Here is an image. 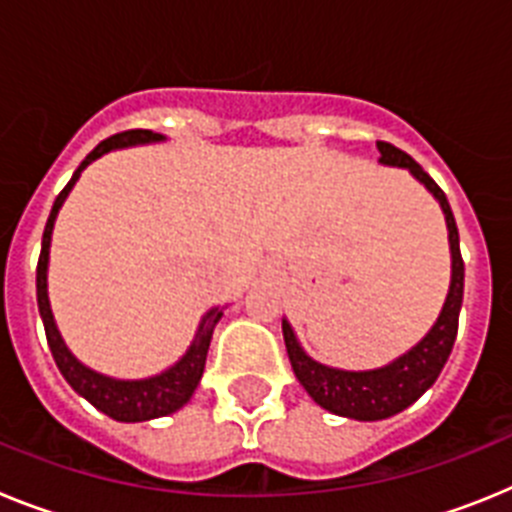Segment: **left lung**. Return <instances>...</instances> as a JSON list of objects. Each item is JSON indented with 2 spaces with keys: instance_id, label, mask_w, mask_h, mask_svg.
Segmentation results:
<instances>
[{
  "instance_id": "obj_1",
  "label": "left lung",
  "mask_w": 512,
  "mask_h": 512,
  "mask_svg": "<svg viewBox=\"0 0 512 512\" xmlns=\"http://www.w3.org/2000/svg\"><path fill=\"white\" fill-rule=\"evenodd\" d=\"M379 161L387 166H402L410 174L428 187V192L441 202V210L446 215L449 225V243H451V289L446 297L438 323L433 325L431 333L405 356L392 361L390 366L374 369V372H341V369H330V366L318 364L305 354L297 343L295 333L284 320V343H287V354L292 361L297 379L307 390V395L318 402L320 408L330 413L343 415V418L356 420H382L390 415L400 413L408 405H413L420 395L438 379L443 364L449 359L451 348L456 341V330H459V310L464 300V259L459 251V230H456L454 212H451L449 200L443 189L433 182L431 176L425 174L423 166L410 158L408 153L395 148L392 143L379 140Z\"/></svg>"
}]
</instances>
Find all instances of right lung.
Here are the masks:
<instances>
[{
	"mask_svg": "<svg viewBox=\"0 0 512 512\" xmlns=\"http://www.w3.org/2000/svg\"><path fill=\"white\" fill-rule=\"evenodd\" d=\"M161 135L153 133V130H125V133L110 135L107 140H102L92 153H89L84 161H81L79 169L74 171L71 182L61 189V194L53 202V210L48 215V223L43 230V248H40L38 259V307L40 318L45 325V338H48V346H51V354L56 359L58 369L66 377V382L74 387L79 395L87 397L94 408L102 410L104 415L110 418L122 420V423H138V420H151L161 418V415L176 413V410L187 405L192 392L197 390L200 384L202 372H205V359L207 348H210L212 330H215L217 320L223 315V310H210L202 320L200 330H197V338L189 346L187 356H184L179 364H174L169 372L158 374L151 379H140V382H117V379L102 377V374L92 372L87 366H81L74 356L69 354V348L63 346L61 336H58L56 323H53L51 305H48V292H45V269H48V248H51V233H53V220H56L58 210H61L66 194L71 192V187L76 184L79 174L92 164L94 158H99L102 153L112 151V148L133 146V143H148V140H158Z\"/></svg>",
	"mask_w": 512,
	"mask_h": 512,
	"instance_id": "1",
	"label": "right lung"
}]
</instances>
